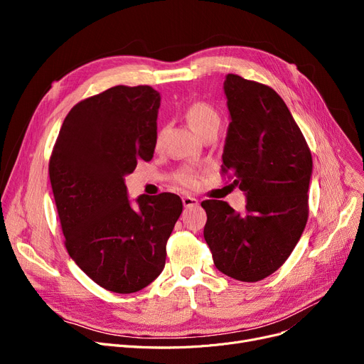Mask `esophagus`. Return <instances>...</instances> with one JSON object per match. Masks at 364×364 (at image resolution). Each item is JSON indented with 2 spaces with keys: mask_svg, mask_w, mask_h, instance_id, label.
I'll return each instance as SVG.
<instances>
[{
  "mask_svg": "<svg viewBox=\"0 0 364 364\" xmlns=\"http://www.w3.org/2000/svg\"><path fill=\"white\" fill-rule=\"evenodd\" d=\"M183 205H184L186 208H188V206H198V205H199V202H198V199H196V198H192V196H183Z\"/></svg>",
  "mask_w": 364,
  "mask_h": 364,
  "instance_id": "1",
  "label": "esophagus"
}]
</instances>
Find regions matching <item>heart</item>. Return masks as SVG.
Returning a JSON list of instances; mask_svg holds the SVG:
<instances>
[{
    "instance_id": "heart-1",
    "label": "heart",
    "mask_w": 364,
    "mask_h": 364,
    "mask_svg": "<svg viewBox=\"0 0 364 364\" xmlns=\"http://www.w3.org/2000/svg\"><path fill=\"white\" fill-rule=\"evenodd\" d=\"M186 118L190 127H192L200 137L209 129L220 128V124H221L218 112L211 105H208L205 102H195L190 105L186 109ZM162 136H164V131L159 129L156 134V146L161 144ZM176 180L184 187H193L198 183V174L193 169L187 168L178 172Z\"/></svg>"
}]
</instances>
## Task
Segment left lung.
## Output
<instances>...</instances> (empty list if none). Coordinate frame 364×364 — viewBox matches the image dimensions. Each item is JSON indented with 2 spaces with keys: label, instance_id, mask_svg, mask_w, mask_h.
<instances>
[{
  "label": "left lung",
  "instance_id": "left-lung-1",
  "mask_svg": "<svg viewBox=\"0 0 364 364\" xmlns=\"http://www.w3.org/2000/svg\"><path fill=\"white\" fill-rule=\"evenodd\" d=\"M230 124L223 174L246 195L239 214L224 200H203V237L217 269L240 282L273 274L289 258L309 220L311 151L280 95L228 73L224 81Z\"/></svg>",
  "mask_w": 364,
  "mask_h": 364
}]
</instances>
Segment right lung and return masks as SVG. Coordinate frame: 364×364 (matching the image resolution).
<instances>
[{
	"instance_id": "add662e5",
	"label": "right lung",
	"mask_w": 364,
	"mask_h": 364,
	"mask_svg": "<svg viewBox=\"0 0 364 364\" xmlns=\"http://www.w3.org/2000/svg\"><path fill=\"white\" fill-rule=\"evenodd\" d=\"M161 95L149 85L112 87L75 105L63 121L48 172L65 246L102 288L141 291L164 270L181 211L174 193L128 199L125 176L156 146Z\"/></svg>"
}]
</instances>
